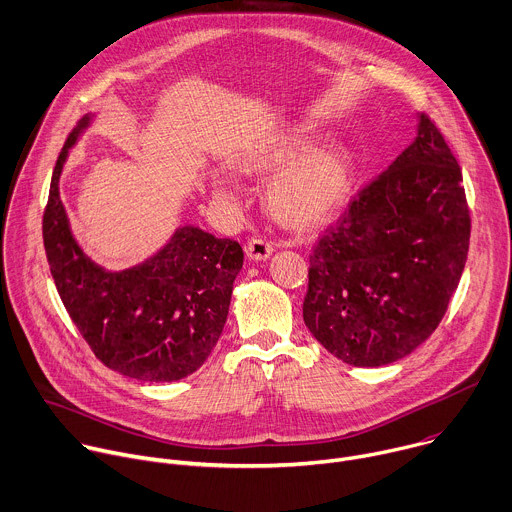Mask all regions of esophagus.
<instances>
[{"mask_svg":"<svg viewBox=\"0 0 512 512\" xmlns=\"http://www.w3.org/2000/svg\"><path fill=\"white\" fill-rule=\"evenodd\" d=\"M273 251H275V247H273L271 243H267L265 239H261V237H255V239H251V241L245 245V253H247V257L253 259V261H265V259L271 257Z\"/></svg>","mask_w":512,"mask_h":512,"instance_id":"34e87169","label":"esophagus"}]
</instances>
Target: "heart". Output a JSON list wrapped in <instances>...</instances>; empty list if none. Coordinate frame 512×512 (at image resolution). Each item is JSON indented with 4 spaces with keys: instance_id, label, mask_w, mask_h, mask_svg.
I'll return each instance as SVG.
<instances>
[{
    "instance_id": "b5f03b06",
    "label": "heart",
    "mask_w": 512,
    "mask_h": 512,
    "mask_svg": "<svg viewBox=\"0 0 512 512\" xmlns=\"http://www.w3.org/2000/svg\"><path fill=\"white\" fill-rule=\"evenodd\" d=\"M323 136L295 130L263 140L247 150L239 168L267 175L282 168L267 187V205L277 221L293 229H311L344 201L352 183V156L342 146H321ZM213 191L231 199L237 191L229 175H215Z\"/></svg>"
}]
</instances>
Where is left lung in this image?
I'll use <instances>...</instances> for the list:
<instances>
[{"label":"left lung","mask_w":512,"mask_h":512,"mask_svg":"<svg viewBox=\"0 0 512 512\" xmlns=\"http://www.w3.org/2000/svg\"><path fill=\"white\" fill-rule=\"evenodd\" d=\"M470 215L460 166L436 124L366 185L309 255L303 321L337 360L378 368L442 321L464 271Z\"/></svg>","instance_id":"obj_1"}]
</instances>
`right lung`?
Returning <instances> with one entry per match:
<instances>
[{
  "instance_id": "obj_1",
  "label": "right lung",
  "mask_w": 512,
  "mask_h": 512,
  "mask_svg": "<svg viewBox=\"0 0 512 512\" xmlns=\"http://www.w3.org/2000/svg\"><path fill=\"white\" fill-rule=\"evenodd\" d=\"M90 122L92 116H84L68 136L50 183L42 231L56 289L104 366L140 382L187 378L223 333L243 249L185 225L130 269L94 263L72 235L58 187L68 152Z\"/></svg>"
}]
</instances>
